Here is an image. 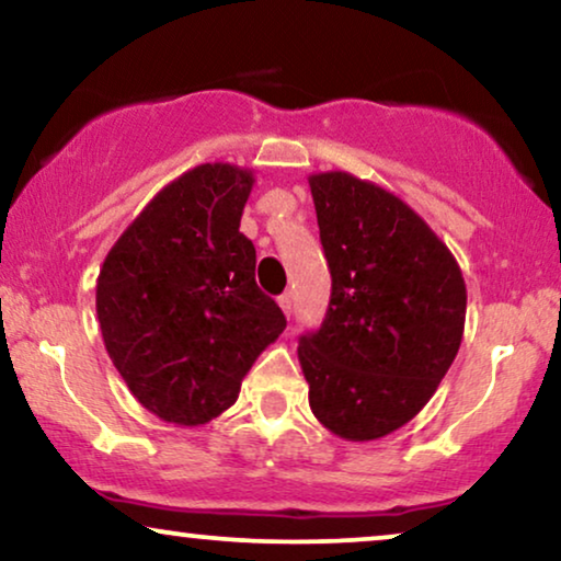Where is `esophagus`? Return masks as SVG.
<instances>
[{"label": "esophagus", "instance_id": "1", "mask_svg": "<svg viewBox=\"0 0 561 561\" xmlns=\"http://www.w3.org/2000/svg\"><path fill=\"white\" fill-rule=\"evenodd\" d=\"M276 302H279V308H282V312H285L287 318L293 316V295H282Z\"/></svg>", "mask_w": 561, "mask_h": 561}]
</instances>
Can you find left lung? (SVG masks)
Instances as JSON below:
<instances>
[{
	"instance_id": "obj_1",
	"label": "left lung",
	"mask_w": 561,
	"mask_h": 561,
	"mask_svg": "<svg viewBox=\"0 0 561 561\" xmlns=\"http://www.w3.org/2000/svg\"><path fill=\"white\" fill-rule=\"evenodd\" d=\"M308 182L333 279L323 325L297 348L310 408L335 436L375 442L413 421L449 371L465 276L398 194L348 171Z\"/></svg>"
}]
</instances>
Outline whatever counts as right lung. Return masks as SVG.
Instances as JSON below:
<instances>
[{"instance_id":"1","label":"right lung","mask_w":561,"mask_h":561,"mask_svg":"<svg viewBox=\"0 0 561 561\" xmlns=\"http://www.w3.org/2000/svg\"><path fill=\"white\" fill-rule=\"evenodd\" d=\"M253 182L251 169L222 161L184 171L123 230L96 276L104 348L167 423L203 425L228 410L287 328L238 230Z\"/></svg>"}]
</instances>
